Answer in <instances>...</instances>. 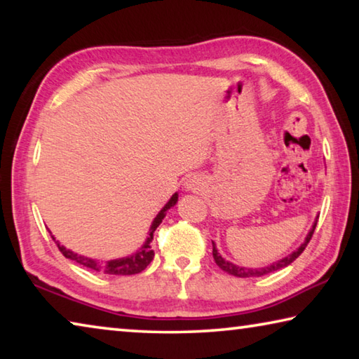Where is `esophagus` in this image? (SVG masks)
<instances>
[{"mask_svg": "<svg viewBox=\"0 0 359 359\" xmlns=\"http://www.w3.org/2000/svg\"><path fill=\"white\" fill-rule=\"evenodd\" d=\"M184 188L187 191L199 193V191L204 190V180L201 177H198V175H191V177H188L185 180Z\"/></svg>", "mask_w": 359, "mask_h": 359, "instance_id": "34e87169", "label": "esophagus"}]
</instances>
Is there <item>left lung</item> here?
Returning a JSON list of instances; mask_svg holds the SVG:
<instances>
[{
  "label": "left lung",
  "mask_w": 359,
  "mask_h": 359,
  "mask_svg": "<svg viewBox=\"0 0 359 359\" xmlns=\"http://www.w3.org/2000/svg\"><path fill=\"white\" fill-rule=\"evenodd\" d=\"M317 222H318V217L315 218V222L312 224L311 231H309V234L306 236V239H304L302 244L296 248L294 252H291L290 255H287V257H283L282 259L278 261H274V263L267 264L264 267H244V266H238V264H233L231 261H226L224 259L220 253H218L217 247L214 242H212V255H214V259L217 266L220 267V269H223L224 272H228V274L234 276V277H261V276H266V274H271V272L274 271H278L282 269V267H287L288 264L293 263V261L299 257V255L304 252V248L307 247L309 241L312 239V234L315 231V226H317Z\"/></svg>",
  "instance_id": "left-lung-1"
}]
</instances>
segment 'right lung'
Wrapping results in <instances>:
<instances>
[{"instance_id": "obj_1", "label": "right lung", "mask_w": 359, "mask_h": 359, "mask_svg": "<svg viewBox=\"0 0 359 359\" xmlns=\"http://www.w3.org/2000/svg\"><path fill=\"white\" fill-rule=\"evenodd\" d=\"M177 201H179V193H174L171 199H169V201L165 204V208L158 212V215L154 218V222H151L150 229H149V236L142 244V247L139 248V250H136L135 253L128 255V257L115 258V259H109V261H98V259H93V258L83 257V255H77L74 252H71L65 245L60 244L58 241H55L53 236L52 238H53V241H55V244L58 245L60 252H62L66 258L76 261V263L88 267V269H93L96 272H104V274H112V276L139 274V272H142L145 267L150 264V261L155 257L154 248H151V241H154L155 229L160 226L163 218L166 217V212L171 208H174V205L177 204Z\"/></svg>"}]
</instances>
